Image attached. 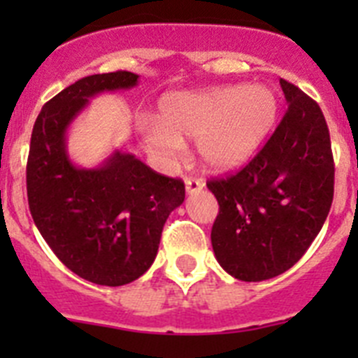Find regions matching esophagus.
Wrapping results in <instances>:
<instances>
[{
  "label": "esophagus",
  "instance_id": "1",
  "mask_svg": "<svg viewBox=\"0 0 358 358\" xmlns=\"http://www.w3.org/2000/svg\"><path fill=\"white\" fill-rule=\"evenodd\" d=\"M185 186L186 194H197V192H201V189L206 186V182H204V179H201V177H186Z\"/></svg>",
  "mask_w": 358,
  "mask_h": 358
}]
</instances>
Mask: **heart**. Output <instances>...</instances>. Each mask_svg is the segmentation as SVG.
Listing matches in <instances>:
<instances>
[{
  "label": "heart",
  "mask_w": 358,
  "mask_h": 358,
  "mask_svg": "<svg viewBox=\"0 0 358 358\" xmlns=\"http://www.w3.org/2000/svg\"><path fill=\"white\" fill-rule=\"evenodd\" d=\"M278 100L265 85H215L164 94L157 120L141 127L143 143L159 159L172 161L185 140H197L206 166L231 170L243 164L273 129Z\"/></svg>",
  "instance_id": "1"
}]
</instances>
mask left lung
I'll return each instance as SVG.
<instances>
[{
	"label": "left lung",
	"instance_id": "8db88e82",
	"mask_svg": "<svg viewBox=\"0 0 358 358\" xmlns=\"http://www.w3.org/2000/svg\"><path fill=\"white\" fill-rule=\"evenodd\" d=\"M285 116L242 170L208 181L218 201L211 245L236 280L264 281L296 264L319 235L334 201V156L322 110L280 80Z\"/></svg>",
	"mask_w": 358,
	"mask_h": 358
}]
</instances>
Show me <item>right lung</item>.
<instances>
[{"label":"right lung","instance_id":"obj_1","mask_svg":"<svg viewBox=\"0 0 358 358\" xmlns=\"http://www.w3.org/2000/svg\"><path fill=\"white\" fill-rule=\"evenodd\" d=\"M131 71L84 77L44 103L27 163L28 206L57 258L96 285L138 280L156 260L169 215L185 201V182L161 176L134 154L115 150L96 169L73 164L66 132L106 91L131 90Z\"/></svg>","mask_w":358,"mask_h":358}]
</instances>
